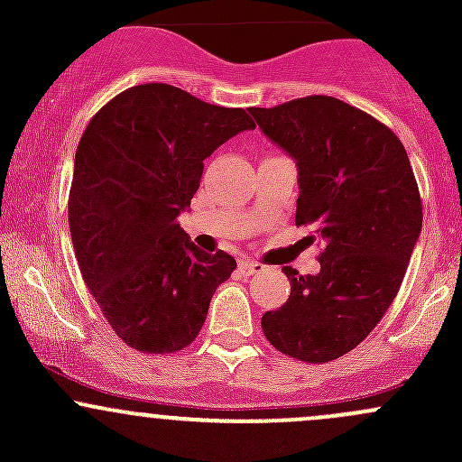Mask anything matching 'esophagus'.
Here are the masks:
<instances>
[{
    "label": "esophagus",
    "mask_w": 462,
    "mask_h": 462,
    "mask_svg": "<svg viewBox=\"0 0 462 462\" xmlns=\"http://www.w3.org/2000/svg\"><path fill=\"white\" fill-rule=\"evenodd\" d=\"M239 268H241V273L254 274V273H259V270H263V265L257 263V261H253V259H245V261H241Z\"/></svg>",
    "instance_id": "esophagus-1"
}]
</instances>
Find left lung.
<instances>
[{
	"label": "left lung",
	"instance_id": "1",
	"mask_svg": "<svg viewBox=\"0 0 462 462\" xmlns=\"http://www.w3.org/2000/svg\"><path fill=\"white\" fill-rule=\"evenodd\" d=\"M250 114L295 158V223L324 244L318 274L283 265L291 297L261 318V328L277 351L324 365L353 351L398 295L422 230L416 176L398 136L337 97H297Z\"/></svg>",
	"mask_w": 462,
	"mask_h": 462
}]
</instances>
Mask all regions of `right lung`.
Returning a JSON list of instances; mask_svg holds the SVG:
<instances>
[{
	"label": "right lung",
	"instance_id": "right-lung-1",
	"mask_svg": "<svg viewBox=\"0 0 462 462\" xmlns=\"http://www.w3.org/2000/svg\"><path fill=\"white\" fill-rule=\"evenodd\" d=\"M254 123L244 109L208 105L162 82L106 102L76 152L69 227L85 283L111 328L143 353L194 342L214 291L236 261L189 241V208L214 149Z\"/></svg>",
	"mask_w": 462,
	"mask_h": 462
}]
</instances>
